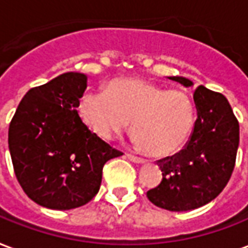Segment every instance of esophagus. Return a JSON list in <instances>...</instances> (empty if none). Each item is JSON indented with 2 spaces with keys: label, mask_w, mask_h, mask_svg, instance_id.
I'll return each mask as SVG.
<instances>
[{
  "label": "esophagus",
  "mask_w": 248,
  "mask_h": 248,
  "mask_svg": "<svg viewBox=\"0 0 248 248\" xmlns=\"http://www.w3.org/2000/svg\"><path fill=\"white\" fill-rule=\"evenodd\" d=\"M127 158L129 160L135 162V163H144L146 162V159H143L140 156H136V155H132V154H127Z\"/></svg>",
  "instance_id": "1"
}]
</instances>
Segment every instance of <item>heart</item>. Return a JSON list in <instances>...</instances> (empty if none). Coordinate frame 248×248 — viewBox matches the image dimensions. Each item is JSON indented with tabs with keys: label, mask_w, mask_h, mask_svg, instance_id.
Returning a JSON list of instances; mask_svg holds the SVG:
<instances>
[{
	"label": "heart",
	"mask_w": 248,
	"mask_h": 248,
	"mask_svg": "<svg viewBox=\"0 0 248 248\" xmlns=\"http://www.w3.org/2000/svg\"><path fill=\"white\" fill-rule=\"evenodd\" d=\"M78 113L86 127L105 140L124 132L132 121L138 144L154 156L179 151L194 124V105L186 92L167 90L139 78L114 79L107 93L85 92Z\"/></svg>",
	"instance_id": "b5f03b06"
}]
</instances>
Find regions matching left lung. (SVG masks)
Returning a JSON list of instances; mask_svg holds the SVG:
<instances>
[{
  "instance_id": "obj_1",
  "label": "left lung",
  "mask_w": 248,
  "mask_h": 248,
  "mask_svg": "<svg viewBox=\"0 0 248 248\" xmlns=\"http://www.w3.org/2000/svg\"><path fill=\"white\" fill-rule=\"evenodd\" d=\"M170 79L192 86L184 77ZM197 119L185 147L156 160L162 181L147 192L154 205L182 212L205 205L223 192L231 178L239 146V121L224 95L205 86L194 90Z\"/></svg>"
}]
</instances>
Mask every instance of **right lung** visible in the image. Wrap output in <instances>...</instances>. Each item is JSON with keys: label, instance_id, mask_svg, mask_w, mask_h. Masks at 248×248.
I'll return each mask as SVG.
<instances>
[{"label": "right lung", "instance_id": "1", "mask_svg": "<svg viewBox=\"0 0 248 248\" xmlns=\"http://www.w3.org/2000/svg\"><path fill=\"white\" fill-rule=\"evenodd\" d=\"M88 77L64 73L30 89L9 124L15 174L25 194L49 209H74L100 190L102 167L123 155L78 114Z\"/></svg>", "mask_w": 248, "mask_h": 248}]
</instances>
